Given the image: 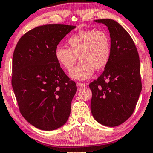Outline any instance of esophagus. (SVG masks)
Here are the masks:
<instances>
[{
	"label": "esophagus",
	"mask_w": 153,
	"mask_h": 153,
	"mask_svg": "<svg viewBox=\"0 0 153 153\" xmlns=\"http://www.w3.org/2000/svg\"><path fill=\"white\" fill-rule=\"evenodd\" d=\"M77 86H78V88H81L85 86V83H80V82H77Z\"/></svg>",
	"instance_id": "1"
}]
</instances>
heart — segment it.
I'll use <instances>...</instances> for the list:
<instances>
[{"instance_id": "heart-1", "label": "heart", "mask_w": 153, "mask_h": 153, "mask_svg": "<svg viewBox=\"0 0 153 153\" xmlns=\"http://www.w3.org/2000/svg\"><path fill=\"white\" fill-rule=\"evenodd\" d=\"M70 48L58 46L55 57L67 71H71L78 58L80 63L70 73L74 79L86 80L91 77L94 70H103L111 56L110 36L102 30H83L69 38Z\"/></svg>"}]
</instances>
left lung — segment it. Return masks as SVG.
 <instances>
[{
    "instance_id": "obj_1",
    "label": "left lung",
    "mask_w": 153,
    "mask_h": 153,
    "mask_svg": "<svg viewBox=\"0 0 153 153\" xmlns=\"http://www.w3.org/2000/svg\"><path fill=\"white\" fill-rule=\"evenodd\" d=\"M95 21L108 27L112 50L104 72L89 84L91 111L98 123L117 126L131 116L142 91L139 53L131 37L117 22Z\"/></svg>"
}]
</instances>
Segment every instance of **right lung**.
Wrapping results in <instances>:
<instances>
[{"mask_svg": "<svg viewBox=\"0 0 153 153\" xmlns=\"http://www.w3.org/2000/svg\"><path fill=\"white\" fill-rule=\"evenodd\" d=\"M76 27L49 24L23 35L13 54L11 85L25 120L44 131L66 123L77 91L55 57L61 40Z\"/></svg>", "mask_w": 153, "mask_h": 153, "instance_id": "1", "label": "right lung"}]
</instances>
